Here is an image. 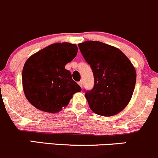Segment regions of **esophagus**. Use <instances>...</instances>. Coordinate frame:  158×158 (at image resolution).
Instances as JSON below:
<instances>
[{"label":"esophagus","mask_w":158,"mask_h":158,"mask_svg":"<svg viewBox=\"0 0 158 158\" xmlns=\"http://www.w3.org/2000/svg\"><path fill=\"white\" fill-rule=\"evenodd\" d=\"M78 84L79 85V86H80L81 88H82V81H79V82H78Z\"/></svg>","instance_id":"34e87169"}]
</instances>
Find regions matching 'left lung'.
Masks as SVG:
<instances>
[{
    "mask_svg": "<svg viewBox=\"0 0 158 158\" xmlns=\"http://www.w3.org/2000/svg\"><path fill=\"white\" fill-rule=\"evenodd\" d=\"M79 48L91 66L94 86L85 91L90 109L99 115L119 113L131 100L136 73L131 60L120 49L99 41H85Z\"/></svg>",
    "mask_w": 158,
    "mask_h": 158,
    "instance_id": "obj_1",
    "label": "left lung"
}]
</instances>
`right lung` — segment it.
<instances>
[{"mask_svg":"<svg viewBox=\"0 0 158 158\" xmlns=\"http://www.w3.org/2000/svg\"><path fill=\"white\" fill-rule=\"evenodd\" d=\"M76 44L54 43L31 55L22 70L26 98L38 110L56 113L82 91L65 65L77 55Z\"/></svg>","mask_w":158,"mask_h":158,"instance_id":"1","label":"right lung"}]
</instances>
